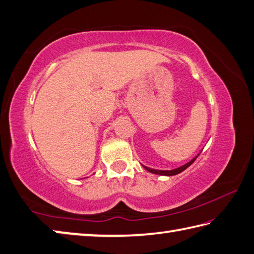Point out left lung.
<instances>
[{
    "label": "left lung",
    "mask_w": 254,
    "mask_h": 254,
    "mask_svg": "<svg viewBox=\"0 0 254 254\" xmlns=\"http://www.w3.org/2000/svg\"><path fill=\"white\" fill-rule=\"evenodd\" d=\"M198 157V155L195 157V158H192L191 161H190L188 163H186L185 165H183V166H181V167H177V168H174V170H171V171H161V170H153V168H150V167H146V166H144L143 165V167L145 168V170L147 171V172H150V173H152V174H156V175H161V176H174V175H177V174H180V173H182L183 171H185L187 167H190L191 164L195 162V160L196 158Z\"/></svg>",
    "instance_id": "left-lung-1"
}]
</instances>
